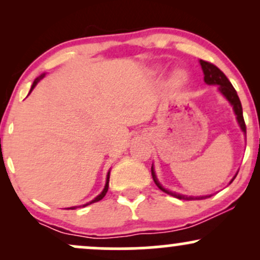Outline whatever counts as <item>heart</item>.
Masks as SVG:
<instances>
[{
	"mask_svg": "<svg viewBox=\"0 0 260 260\" xmlns=\"http://www.w3.org/2000/svg\"><path fill=\"white\" fill-rule=\"evenodd\" d=\"M184 80H186V74L183 72H177L175 76V82L177 83V84H181V83H183Z\"/></svg>",
	"mask_w": 260,
	"mask_h": 260,
	"instance_id": "obj_1",
	"label": "heart"
}]
</instances>
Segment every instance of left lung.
Masks as SVG:
<instances>
[{"mask_svg":"<svg viewBox=\"0 0 260 260\" xmlns=\"http://www.w3.org/2000/svg\"><path fill=\"white\" fill-rule=\"evenodd\" d=\"M199 62H201L203 73H204V82L209 85H219L220 92H221L223 96H225L226 99L229 100V103L231 104L232 107H234V111L236 113V116H237L236 118H237V122H238V124H240L241 129H242L243 132L246 133V123H244V120H243L242 105H241L240 98H238L237 92H236L234 86H232L231 83H230L228 77H226L225 74H223L221 71H220L219 68L216 67L215 64L210 63V62H207V61H203V59H201ZM151 176H153V180L155 182V184H156V186L159 187L160 189L162 190V192L168 193V194L175 197V198L183 199V201H196V199H205V198H209V197H211V196L188 197V196L178 194V193H175V192H171V190L165 189V188L161 186L160 182L157 181L156 175H155L153 166H151ZM235 177H236V176H235ZM235 177L232 178V181L235 180ZM231 182H230V183H231Z\"/></svg>","mask_w":260,"mask_h":260,"instance_id":"left-lung-1","label":"left lung"}]
</instances>
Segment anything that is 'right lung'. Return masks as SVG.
I'll return each instance as SVG.
<instances>
[{
  "instance_id": "right-lung-1",
  "label": "right lung",
  "mask_w": 260,
  "mask_h": 260,
  "mask_svg": "<svg viewBox=\"0 0 260 260\" xmlns=\"http://www.w3.org/2000/svg\"><path fill=\"white\" fill-rule=\"evenodd\" d=\"M43 77H44V74H43V76H40V77H39V78H37V79L34 80V83H32V85H31L30 92H31L32 89L35 88V85L38 84V83H39V80H40L41 78H43ZM109 181H110V172H109V174H107V178H106V184H105V188H104V190H103V192H101L100 194L96 197V198H95V199H92L91 202L86 203V204L83 205V207H86V205H89V204H92V203H95V202H99V201H101V199H103L104 197H105L106 193H107V189H109ZM76 208H77V207H73V208H70V209H76Z\"/></svg>"
}]
</instances>
